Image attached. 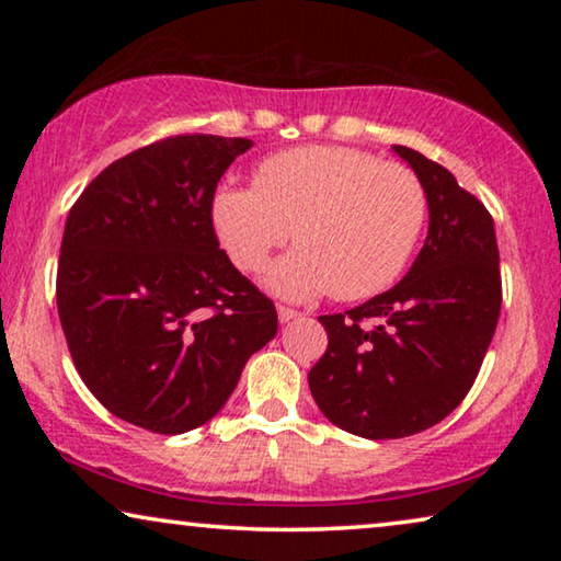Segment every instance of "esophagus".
I'll return each instance as SVG.
<instances>
[{"mask_svg":"<svg viewBox=\"0 0 561 561\" xmlns=\"http://www.w3.org/2000/svg\"><path fill=\"white\" fill-rule=\"evenodd\" d=\"M298 317H301V311L290 309V306H278V319L283 321V324H288V321H294Z\"/></svg>","mask_w":561,"mask_h":561,"instance_id":"1","label":"esophagus"}]
</instances>
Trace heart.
Returning a JSON list of instances; mask_svg holds the SVG:
<instances>
[{"label":"heart","instance_id":"heart-1","mask_svg":"<svg viewBox=\"0 0 561 561\" xmlns=\"http://www.w3.org/2000/svg\"><path fill=\"white\" fill-rule=\"evenodd\" d=\"M428 214L411 168L342 145H306L265 158L255 186H221L211 217L232 263L257 273L294 229L298 250L273 265L288 298L332 290L359 301L386 290L416 250Z\"/></svg>","mask_w":561,"mask_h":561}]
</instances>
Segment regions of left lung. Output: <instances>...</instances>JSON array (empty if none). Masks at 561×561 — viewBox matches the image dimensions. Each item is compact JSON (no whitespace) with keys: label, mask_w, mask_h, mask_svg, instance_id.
<instances>
[{"label":"left lung","mask_w":561,"mask_h":561,"mask_svg":"<svg viewBox=\"0 0 561 561\" xmlns=\"http://www.w3.org/2000/svg\"><path fill=\"white\" fill-rule=\"evenodd\" d=\"M393 150L424 183L428 237L398 286L319 317L329 344L309 373L321 413L365 439H401L447 419L478 378L503 304L485 204L419 150Z\"/></svg>","instance_id":"obj_1"}]
</instances>
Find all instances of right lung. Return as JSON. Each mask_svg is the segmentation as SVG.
I'll return each instance as SVG.
<instances>
[{
  "label": "right lung",
  "instance_id": "1",
  "mask_svg": "<svg viewBox=\"0 0 561 561\" xmlns=\"http://www.w3.org/2000/svg\"><path fill=\"white\" fill-rule=\"evenodd\" d=\"M250 148L248 137H163L106 165L68 211L60 327L81 380L127 424H206L278 332L273 301L214 232L217 183Z\"/></svg>",
  "mask_w": 561,
  "mask_h": 561
}]
</instances>
